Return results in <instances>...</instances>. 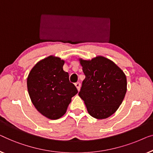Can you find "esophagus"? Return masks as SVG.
<instances>
[{
	"mask_svg": "<svg viewBox=\"0 0 153 153\" xmlns=\"http://www.w3.org/2000/svg\"><path fill=\"white\" fill-rule=\"evenodd\" d=\"M75 85H76V87L77 88V91H79V89H80V83L79 82H76L75 84Z\"/></svg>",
	"mask_w": 153,
	"mask_h": 153,
	"instance_id": "1",
	"label": "esophagus"
}]
</instances>
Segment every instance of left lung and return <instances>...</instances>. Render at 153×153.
<instances>
[{
	"label": "left lung",
	"mask_w": 153,
	"mask_h": 153,
	"mask_svg": "<svg viewBox=\"0 0 153 153\" xmlns=\"http://www.w3.org/2000/svg\"><path fill=\"white\" fill-rule=\"evenodd\" d=\"M79 60L85 79L78 95L92 117L107 119L119 109L126 96V75L114 62L102 56Z\"/></svg>",
	"instance_id": "obj_1"
}]
</instances>
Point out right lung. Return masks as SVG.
<instances>
[{"label": "right lung", "instance_id": "1", "mask_svg": "<svg viewBox=\"0 0 153 153\" xmlns=\"http://www.w3.org/2000/svg\"><path fill=\"white\" fill-rule=\"evenodd\" d=\"M64 60L53 55L37 62L27 79V91L32 102L49 119L61 118L66 113L71 98L77 90L63 70Z\"/></svg>", "mask_w": 153, "mask_h": 153}]
</instances>
